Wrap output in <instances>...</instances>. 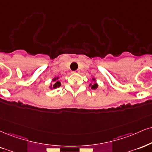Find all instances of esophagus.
<instances>
[{
    "instance_id": "1",
    "label": "esophagus",
    "mask_w": 152,
    "mask_h": 152,
    "mask_svg": "<svg viewBox=\"0 0 152 152\" xmlns=\"http://www.w3.org/2000/svg\"><path fill=\"white\" fill-rule=\"evenodd\" d=\"M74 72H75V73H80V70H77V71H75Z\"/></svg>"
}]
</instances>
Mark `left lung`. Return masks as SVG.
I'll return each mask as SVG.
<instances>
[{
	"label": "left lung",
	"instance_id": "obj_1",
	"mask_svg": "<svg viewBox=\"0 0 152 152\" xmlns=\"http://www.w3.org/2000/svg\"><path fill=\"white\" fill-rule=\"evenodd\" d=\"M92 80L94 81L93 83L89 84V87H91L92 89H96L99 87V85L96 83V79L95 77H94V78H92Z\"/></svg>",
	"mask_w": 152,
	"mask_h": 152
}]
</instances>
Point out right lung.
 I'll list each match as a JSON object with an SVG mask.
<instances>
[{"instance_id": "add662e5", "label": "right lung", "mask_w": 152, "mask_h": 152, "mask_svg": "<svg viewBox=\"0 0 152 152\" xmlns=\"http://www.w3.org/2000/svg\"><path fill=\"white\" fill-rule=\"evenodd\" d=\"M59 79H60L59 77H56L53 78V79H52V82H50V86L48 87V88H49L50 89H57V88L61 87V84L59 81Z\"/></svg>"}]
</instances>
